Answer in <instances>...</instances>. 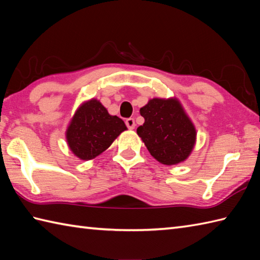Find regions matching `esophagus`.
<instances>
[{"instance_id":"obj_1","label":"esophagus","mask_w":260,"mask_h":260,"mask_svg":"<svg viewBox=\"0 0 260 260\" xmlns=\"http://www.w3.org/2000/svg\"><path fill=\"white\" fill-rule=\"evenodd\" d=\"M125 125L128 126V129H135L136 123H135V119L134 118H128L125 119Z\"/></svg>"}]
</instances>
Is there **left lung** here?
<instances>
[{"mask_svg": "<svg viewBox=\"0 0 260 260\" xmlns=\"http://www.w3.org/2000/svg\"><path fill=\"white\" fill-rule=\"evenodd\" d=\"M145 123L137 134L149 152L164 165L187 159L196 141V130L177 100L152 99L140 109Z\"/></svg>", "mask_w": 260, "mask_h": 260, "instance_id": "obj_1", "label": "left lung"}]
</instances>
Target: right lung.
I'll return each instance as SVG.
<instances>
[{
	"label": "right lung",
	"instance_id": "obj_1",
	"mask_svg": "<svg viewBox=\"0 0 260 260\" xmlns=\"http://www.w3.org/2000/svg\"><path fill=\"white\" fill-rule=\"evenodd\" d=\"M126 130L117 115H110L99 101L91 100L80 107L67 131L69 147L82 160H90L111 146Z\"/></svg>",
	"mask_w": 260,
	"mask_h": 260
}]
</instances>
